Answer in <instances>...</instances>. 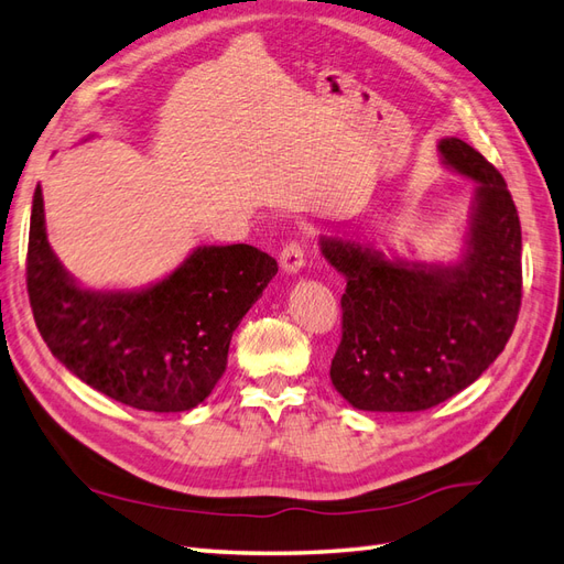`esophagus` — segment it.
Wrapping results in <instances>:
<instances>
[{
  "label": "esophagus",
  "instance_id": "1",
  "mask_svg": "<svg viewBox=\"0 0 564 564\" xmlns=\"http://www.w3.org/2000/svg\"><path fill=\"white\" fill-rule=\"evenodd\" d=\"M302 267H305V248L302 242L291 240L281 250V269L283 273H297Z\"/></svg>",
  "mask_w": 564,
  "mask_h": 564
}]
</instances>
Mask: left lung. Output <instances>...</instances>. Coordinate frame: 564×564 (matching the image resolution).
Instances as JSON below:
<instances>
[{"label": "left lung", "mask_w": 564, "mask_h": 564, "mask_svg": "<svg viewBox=\"0 0 564 564\" xmlns=\"http://www.w3.org/2000/svg\"><path fill=\"white\" fill-rule=\"evenodd\" d=\"M443 164L471 178L465 254L457 264L386 257L352 238L322 236L348 285L330 381L365 412H422L471 386L505 350L522 305V226L498 169L459 138Z\"/></svg>", "instance_id": "left-lung-1"}]
</instances>
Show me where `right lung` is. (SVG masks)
Here are the masks:
<instances>
[{"mask_svg": "<svg viewBox=\"0 0 564 564\" xmlns=\"http://www.w3.org/2000/svg\"><path fill=\"white\" fill-rule=\"evenodd\" d=\"M276 271V259L252 245H205L142 291H88L52 252L35 187L25 281L40 336L83 383L128 408H197L226 371L230 336Z\"/></svg>", "mask_w": 564, "mask_h": 564, "instance_id": "add662e5", "label": "right lung"}]
</instances>
